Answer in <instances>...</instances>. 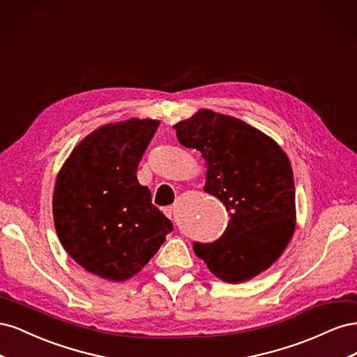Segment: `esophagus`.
I'll return each mask as SVG.
<instances>
[{"instance_id": "1", "label": "esophagus", "mask_w": 357, "mask_h": 357, "mask_svg": "<svg viewBox=\"0 0 357 357\" xmlns=\"http://www.w3.org/2000/svg\"><path fill=\"white\" fill-rule=\"evenodd\" d=\"M164 213H165V215L167 218H172V215H174V207H165L164 208Z\"/></svg>"}]
</instances>
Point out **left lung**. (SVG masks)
<instances>
[{
	"mask_svg": "<svg viewBox=\"0 0 357 357\" xmlns=\"http://www.w3.org/2000/svg\"><path fill=\"white\" fill-rule=\"evenodd\" d=\"M181 146L205 162L204 190L219 198L231 220L211 244L193 250L226 283H243L274 265L296 228L295 181L284 150L234 116L201 109L174 125Z\"/></svg>",
	"mask_w": 357,
	"mask_h": 357,
	"instance_id": "left-lung-1",
	"label": "left lung"
}]
</instances>
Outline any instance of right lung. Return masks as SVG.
<instances>
[{
    "label": "right lung",
    "instance_id": "add662e5",
    "mask_svg": "<svg viewBox=\"0 0 357 357\" xmlns=\"http://www.w3.org/2000/svg\"><path fill=\"white\" fill-rule=\"evenodd\" d=\"M159 126L132 117L86 135L63 162L53 189V220L66 252L86 271L125 282L155 256L172 223L137 180Z\"/></svg>",
    "mask_w": 357,
    "mask_h": 357
}]
</instances>
